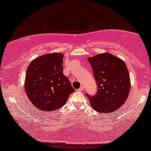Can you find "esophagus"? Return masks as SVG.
Here are the masks:
<instances>
[{
    "mask_svg": "<svg viewBox=\"0 0 151 151\" xmlns=\"http://www.w3.org/2000/svg\"><path fill=\"white\" fill-rule=\"evenodd\" d=\"M83 90V86H81L80 88H79V89H78V91H82Z\"/></svg>",
    "mask_w": 151,
    "mask_h": 151,
    "instance_id": "esophagus-1",
    "label": "esophagus"
}]
</instances>
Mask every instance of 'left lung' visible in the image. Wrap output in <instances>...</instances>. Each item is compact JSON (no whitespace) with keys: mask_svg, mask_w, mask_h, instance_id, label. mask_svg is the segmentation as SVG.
<instances>
[{"mask_svg":"<svg viewBox=\"0 0 151 151\" xmlns=\"http://www.w3.org/2000/svg\"><path fill=\"white\" fill-rule=\"evenodd\" d=\"M98 85L96 96H88L91 106L99 112H112L121 108L131 88L128 69L120 58L109 52L88 58Z\"/></svg>","mask_w":151,"mask_h":151,"instance_id":"8db88e82","label":"left lung"}]
</instances>
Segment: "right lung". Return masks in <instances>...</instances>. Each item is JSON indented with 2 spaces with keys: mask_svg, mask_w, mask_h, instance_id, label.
Returning <instances> with one entry per match:
<instances>
[{
  "mask_svg": "<svg viewBox=\"0 0 151 151\" xmlns=\"http://www.w3.org/2000/svg\"><path fill=\"white\" fill-rule=\"evenodd\" d=\"M60 52L47 53L35 58L27 68L24 90L32 104L41 111L58 110L74 91L63 74Z\"/></svg>",
  "mask_w": 151,
  "mask_h": 151,
  "instance_id": "add662e5",
  "label": "right lung"
}]
</instances>
